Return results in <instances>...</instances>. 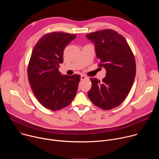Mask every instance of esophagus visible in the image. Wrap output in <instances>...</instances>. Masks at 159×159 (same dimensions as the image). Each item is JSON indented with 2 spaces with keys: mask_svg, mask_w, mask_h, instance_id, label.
I'll use <instances>...</instances> for the list:
<instances>
[{
  "mask_svg": "<svg viewBox=\"0 0 159 159\" xmlns=\"http://www.w3.org/2000/svg\"><path fill=\"white\" fill-rule=\"evenodd\" d=\"M80 79H81V80H85V79H88V77H86V76H85V75H81Z\"/></svg>",
  "mask_w": 159,
  "mask_h": 159,
  "instance_id": "obj_1",
  "label": "esophagus"
}]
</instances>
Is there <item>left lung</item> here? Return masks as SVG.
Returning <instances> with one entry per match:
<instances>
[{
  "mask_svg": "<svg viewBox=\"0 0 159 159\" xmlns=\"http://www.w3.org/2000/svg\"><path fill=\"white\" fill-rule=\"evenodd\" d=\"M93 43L99 66L106 69V77L100 82L90 78L92 87L88 97L102 109L120 105L128 96L136 75L134 55L125 38L112 30H104L85 35Z\"/></svg>",
  "mask_w": 159,
  "mask_h": 159,
  "instance_id": "1",
  "label": "left lung"
}]
</instances>
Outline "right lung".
Here are the masks:
<instances>
[{
    "mask_svg": "<svg viewBox=\"0 0 159 159\" xmlns=\"http://www.w3.org/2000/svg\"><path fill=\"white\" fill-rule=\"evenodd\" d=\"M75 34L53 32L44 35L33 50L28 75L33 92L39 102L52 111L69 105L77 92L80 76L62 75L58 70L63 61L66 45Z\"/></svg>",
    "mask_w": 159,
    "mask_h": 159,
    "instance_id": "add662e5",
    "label": "right lung"
}]
</instances>
